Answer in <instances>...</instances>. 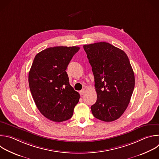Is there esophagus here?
I'll return each instance as SVG.
<instances>
[{
  "mask_svg": "<svg viewBox=\"0 0 159 159\" xmlns=\"http://www.w3.org/2000/svg\"><path fill=\"white\" fill-rule=\"evenodd\" d=\"M85 89H82V90H80V91L79 92L80 95H83L85 93Z\"/></svg>",
  "mask_w": 159,
  "mask_h": 159,
  "instance_id": "1",
  "label": "esophagus"
}]
</instances>
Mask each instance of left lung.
I'll list each match as a JSON object with an SVG mask.
<instances>
[{"mask_svg": "<svg viewBox=\"0 0 159 159\" xmlns=\"http://www.w3.org/2000/svg\"><path fill=\"white\" fill-rule=\"evenodd\" d=\"M94 76L97 99L91 106L93 116L112 122L128 107L135 86L129 59L121 49L107 42L84 45Z\"/></svg>", "mask_w": 159, "mask_h": 159, "instance_id": "8db88e82", "label": "left lung"}]
</instances>
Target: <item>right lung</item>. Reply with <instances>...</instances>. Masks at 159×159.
<instances>
[{
    "mask_svg": "<svg viewBox=\"0 0 159 159\" xmlns=\"http://www.w3.org/2000/svg\"><path fill=\"white\" fill-rule=\"evenodd\" d=\"M80 47L47 48L35 56L29 73V84L36 106L47 119L56 122L70 119L80 94L70 85L66 71Z\"/></svg>",
    "mask_w": 159,
    "mask_h": 159,
    "instance_id": "add662e5",
    "label": "right lung"
}]
</instances>
